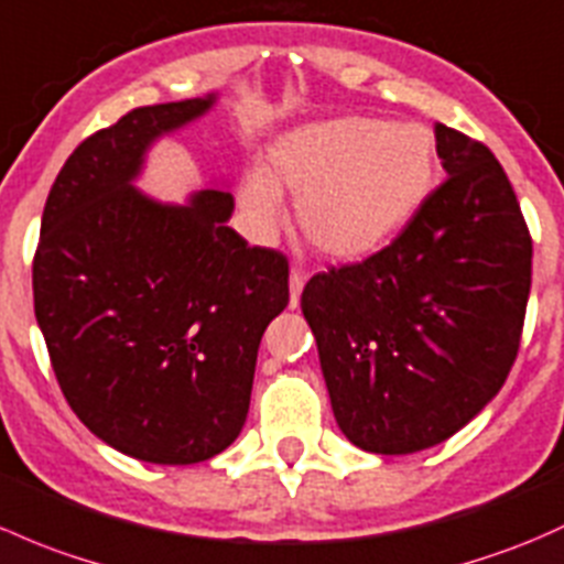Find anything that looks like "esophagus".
I'll return each mask as SVG.
<instances>
[{"instance_id": "esophagus-1", "label": "esophagus", "mask_w": 564, "mask_h": 564, "mask_svg": "<svg viewBox=\"0 0 564 564\" xmlns=\"http://www.w3.org/2000/svg\"><path fill=\"white\" fill-rule=\"evenodd\" d=\"M289 289H292V307H297L302 289H305V272H302L300 267H292V275H289Z\"/></svg>"}]
</instances>
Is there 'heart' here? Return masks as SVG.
Returning a JSON list of instances; mask_svg holds the SVG:
<instances>
[{
  "mask_svg": "<svg viewBox=\"0 0 564 564\" xmlns=\"http://www.w3.org/2000/svg\"><path fill=\"white\" fill-rule=\"evenodd\" d=\"M435 175L432 142L419 127L372 118L305 123L270 142L264 173L240 183V205L259 235L283 218L281 192L297 194V221L327 257L357 259L400 232Z\"/></svg>",
  "mask_w": 564,
  "mask_h": 564,
  "instance_id": "heart-1",
  "label": "heart"
}]
</instances>
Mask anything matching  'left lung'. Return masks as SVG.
Returning <instances> with one entry per match:
<instances>
[{
	"instance_id": "1",
	"label": "left lung",
	"mask_w": 564,
	"mask_h": 564,
	"mask_svg": "<svg viewBox=\"0 0 564 564\" xmlns=\"http://www.w3.org/2000/svg\"><path fill=\"white\" fill-rule=\"evenodd\" d=\"M446 181L381 251L305 283L343 435L413 454L459 432L502 389L519 354L532 237L484 142L437 123Z\"/></svg>"
}]
</instances>
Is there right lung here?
<instances>
[{
	"label": "right lung",
	"mask_w": 564,
	"mask_h": 564,
	"mask_svg": "<svg viewBox=\"0 0 564 564\" xmlns=\"http://www.w3.org/2000/svg\"><path fill=\"white\" fill-rule=\"evenodd\" d=\"M213 97L148 105L64 162L32 262L34 316L69 408L116 452L194 465L240 435L267 324L289 305V262L232 227V194L159 205L132 186L159 134Z\"/></svg>",
	"instance_id": "obj_1"
}]
</instances>
